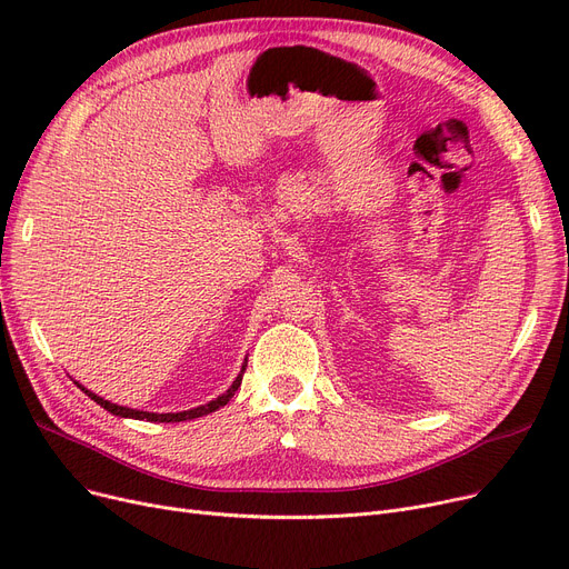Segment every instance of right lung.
<instances>
[{
  "instance_id": "add662e5",
  "label": "right lung",
  "mask_w": 569,
  "mask_h": 569,
  "mask_svg": "<svg viewBox=\"0 0 569 569\" xmlns=\"http://www.w3.org/2000/svg\"><path fill=\"white\" fill-rule=\"evenodd\" d=\"M244 369H247V365L242 367V373H239V376L232 380L230 390H228L226 395H221L219 399L209 401V403H204V406H198V408L184 410V412H147V410H133V408H127V406H117V403H110V401H106V399L97 397L94 392H89L87 387H82V385H78V387H80V390H82V392H84L89 399L97 401L101 408H106V410H108V412H112V415H119V417H129V420H147V422H184V420H196V417L209 415V412L219 410L221 406H226V403H228V401L234 397L237 387L242 385V376H244Z\"/></svg>"
}]
</instances>
